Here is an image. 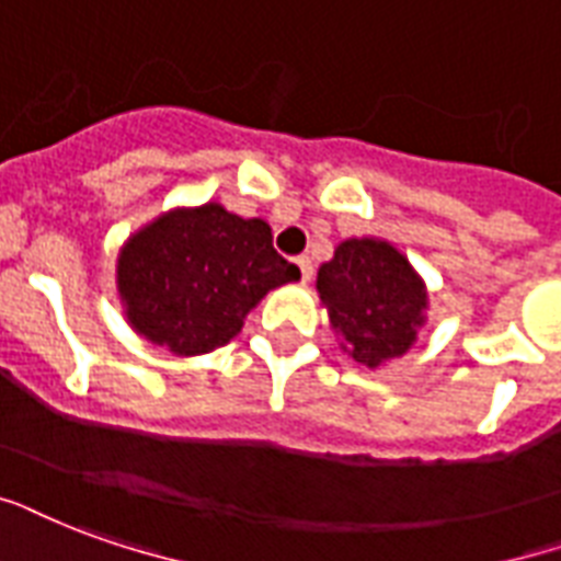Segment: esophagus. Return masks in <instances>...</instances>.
<instances>
[{"label":"esophagus","mask_w":561,"mask_h":561,"mask_svg":"<svg viewBox=\"0 0 561 561\" xmlns=\"http://www.w3.org/2000/svg\"><path fill=\"white\" fill-rule=\"evenodd\" d=\"M298 268H301V280H310L313 277V260L310 256H298Z\"/></svg>","instance_id":"1"}]
</instances>
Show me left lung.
<instances>
[{
    "label": "left lung",
    "mask_w": 561,
    "mask_h": 561,
    "mask_svg": "<svg viewBox=\"0 0 561 561\" xmlns=\"http://www.w3.org/2000/svg\"><path fill=\"white\" fill-rule=\"evenodd\" d=\"M319 298L357 364L405 355L423 325L425 289L408 260L376 239H348L319 268Z\"/></svg>",
    "instance_id": "1"
}]
</instances>
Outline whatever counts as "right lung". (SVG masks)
Instances as JSON below:
<instances>
[{"instance_id":"right-lung-1","label":"right lung","mask_w":561,"mask_h":561,"mask_svg":"<svg viewBox=\"0 0 561 561\" xmlns=\"http://www.w3.org/2000/svg\"><path fill=\"white\" fill-rule=\"evenodd\" d=\"M298 277V265L272 245V227L218 204L156 218L117 260V289L133 328L176 355L230 343L268 289Z\"/></svg>"}]
</instances>
